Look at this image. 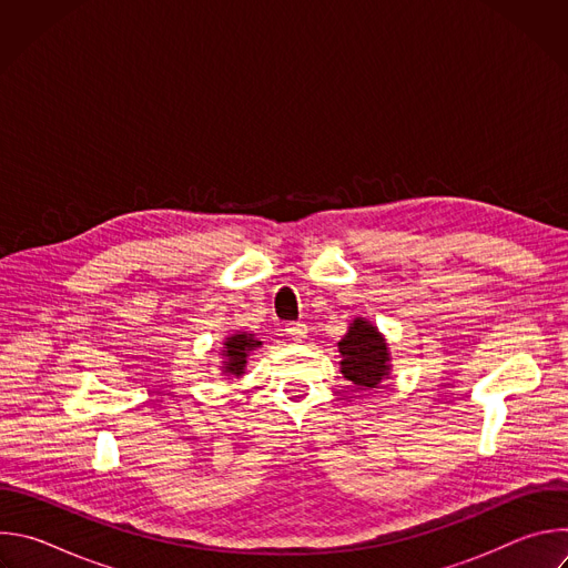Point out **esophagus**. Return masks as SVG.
Masks as SVG:
<instances>
[{"instance_id":"obj_1","label":"esophagus","mask_w":568,"mask_h":568,"mask_svg":"<svg viewBox=\"0 0 568 568\" xmlns=\"http://www.w3.org/2000/svg\"><path fill=\"white\" fill-rule=\"evenodd\" d=\"M285 335L290 339H294V342H303L307 337V326H305L303 321H292V323H287V326H285Z\"/></svg>"}]
</instances>
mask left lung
Segmentation results:
<instances>
[{
  "label": "left lung",
  "instance_id": "obj_1",
  "mask_svg": "<svg viewBox=\"0 0 568 568\" xmlns=\"http://www.w3.org/2000/svg\"><path fill=\"white\" fill-rule=\"evenodd\" d=\"M342 373L359 390L377 388L390 373V353L371 321L357 316L339 342Z\"/></svg>",
  "mask_w": 568,
  "mask_h": 568
}]
</instances>
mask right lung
<instances>
[{
	"instance_id": "1",
	"label": "right lung",
	"mask_w": 568,
	"mask_h": 568,
	"mask_svg": "<svg viewBox=\"0 0 568 568\" xmlns=\"http://www.w3.org/2000/svg\"><path fill=\"white\" fill-rule=\"evenodd\" d=\"M263 342H258L254 335L250 333H233L231 337L224 339V351H222V373L229 377H240L245 373L247 366V357L252 351L261 348Z\"/></svg>"
}]
</instances>
